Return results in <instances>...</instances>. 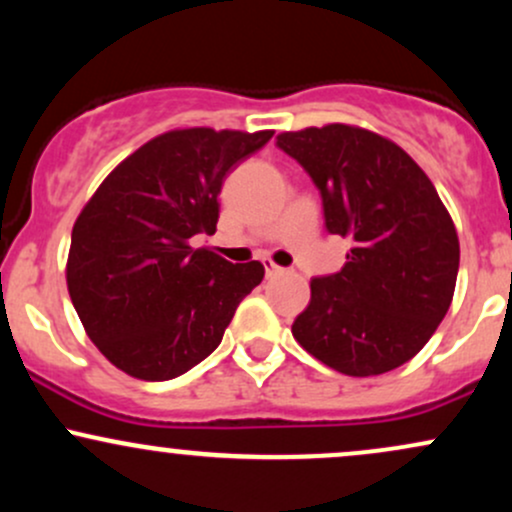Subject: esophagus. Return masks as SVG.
Listing matches in <instances>:
<instances>
[{"mask_svg": "<svg viewBox=\"0 0 512 512\" xmlns=\"http://www.w3.org/2000/svg\"><path fill=\"white\" fill-rule=\"evenodd\" d=\"M281 272H284V269L276 267V264H274L272 260H264V274H267V279H272V276L281 274Z\"/></svg>", "mask_w": 512, "mask_h": 512, "instance_id": "1", "label": "esophagus"}]
</instances>
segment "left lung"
<instances>
[{"label": "left lung", "instance_id": "8db88e82", "mask_svg": "<svg viewBox=\"0 0 512 512\" xmlns=\"http://www.w3.org/2000/svg\"><path fill=\"white\" fill-rule=\"evenodd\" d=\"M322 199L325 228L351 240L342 272L310 279L296 342L344 375L366 378L424 349L448 313L460 243L448 209L407 151L349 125L284 132Z\"/></svg>", "mask_w": 512, "mask_h": 512}]
</instances>
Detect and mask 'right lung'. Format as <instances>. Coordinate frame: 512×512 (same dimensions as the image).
Wrapping results in <instances>:
<instances>
[{"mask_svg": "<svg viewBox=\"0 0 512 512\" xmlns=\"http://www.w3.org/2000/svg\"><path fill=\"white\" fill-rule=\"evenodd\" d=\"M274 132L175 129L117 166L72 231L67 286L91 342L139 380L178 378L221 344L260 262L190 245L214 233L226 175Z\"/></svg>", "mask_w": 512, "mask_h": 512, "instance_id": "1", "label": "right lung"}]
</instances>
